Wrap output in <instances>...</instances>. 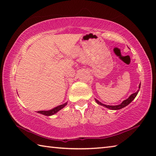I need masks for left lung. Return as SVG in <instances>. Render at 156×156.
Wrapping results in <instances>:
<instances>
[{
    "instance_id": "8db88e82",
    "label": "left lung",
    "mask_w": 156,
    "mask_h": 156,
    "mask_svg": "<svg viewBox=\"0 0 156 156\" xmlns=\"http://www.w3.org/2000/svg\"><path fill=\"white\" fill-rule=\"evenodd\" d=\"M140 87V83L139 84V89L136 92L134 93V94H131L130 96H129L127 99L124 100V101H123L121 104L118 105H107L102 104V102H100L99 101H98V100L96 99V98H95L94 100H95V101H96L98 105L103 106V107H106V108H109V109H111V110H119V109H121V108L126 107V106L130 104V102H131L132 101H133L135 98H136V95L138 94V93H139V92Z\"/></svg>"
}]
</instances>
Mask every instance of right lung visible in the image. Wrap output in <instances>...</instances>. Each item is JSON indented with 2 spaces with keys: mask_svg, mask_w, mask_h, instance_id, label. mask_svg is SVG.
<instances>
[{
  "mask_svg": "<svg viewBox=\"0 0 156 156\" xmlns=\"http://www.w3.org/2000/svg\"><path fill=\"white\" fill-rule=\"evenodd\" d=\"M66 105H67V102H66V103H64L63 105H60L59 106H57L56 107L52 108V109H50L49 111H37V113L44 115H46V116H51V115H54L56 113H58V111L62 109V108H63L64 107H65Z\"/></svg>",
  "mask_w": 156,
  "mask_h": 156,
  "instance_id": "obj_1",
  "label": "right lung"
}]
</instances>
